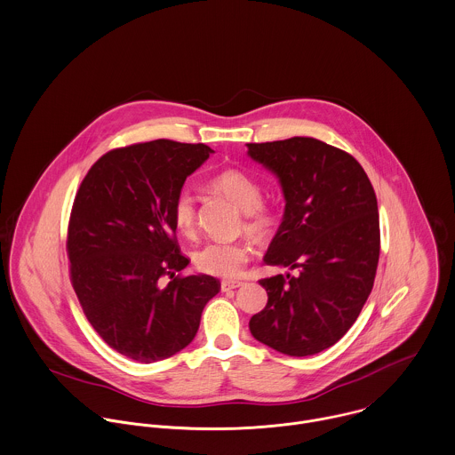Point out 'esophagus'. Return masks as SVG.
<instances>
[{"mask_svg": "<svg viewBox=\"0 0 455 455\" xmlns=\"http://www.w3.org/2000/svg\"><path fill=\"white\" fill-rule=\"evenodd\" d=\"M242 284H243L242 281H222V283H220V290H222V291H231V290L240 288Z\"/></svg>", "mask_w": 455, "mask_h": 455, "instance_id": "34e87169", "label": "esophagus"}]
</instances>
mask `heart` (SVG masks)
<instances>
[{
    "instance_id": "b5f03b06",
    "label": "heart",
    "mask_w": 455,
    "mask_h": 455,
    "mask_svg": "<svg viewBox=\"0 0 455 455\" xmlns=\"http://www.w3.org/2000/svg\"><path fill=\"white\" fill-rule=\"evenodd\" d=\"M213 185L224 196L247 213V229L254 235L267 233L274 224V212L261 204V185L243 171L229 169L220 172ZM171 215L176 229L181 235H192L197 222L196 197L188 188H181L171 206ZM251 259V247L242 242H208L194 254V265L199 272L233 279L242 274L243 267Z\"/></svg>"
}]
</instances>
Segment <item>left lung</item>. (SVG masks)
Returning <instances> with one entry per match:
<instances>
[{
  "instance_id": "8db88e82",
  "label": "left lung",
  "mask_w": 455,
  "mask_h": 455,
  "mask_svg": "<svg viewBox=\"0 0 455 455\" xmlns=\"http://www.w3.org/2000/svg\"><path fill=\"white\" fill-rule=\"evenodd\" d=\"M284 192V217L267 265L297 274L261 279L267 307L249 321L259 342L290 356L333 346L367 302L379 259V215L355 156L314 138L249 143Z\"/></svg>"
}]
</instances>
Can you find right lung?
<instances>
[{
    "label": "right lung",
    "mask_w": 455,
    "mask_h": 455,
    "mask_svg": "<svg viewBox=\"0 0 455 455\" xmlns=\"http://www.w3.org/2000/svg\"><path fill=\"white\" fill-rule=\"evenodd\" d=\"M210 153L169 140L116 148L76 194L67 236L74 291L95 331L132 360L152 363L188 346L220 291L212 275H180L188 259L171 215L174 196Z\"/></svg>",
    "instance_id": "right-lung-1"
}]
</instances>
